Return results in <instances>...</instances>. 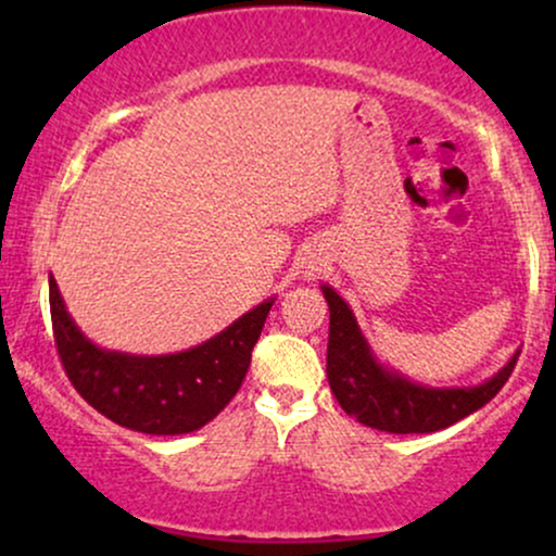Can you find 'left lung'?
I'll return each instance as SVG.
<instances>
[{
	"label": "left lung",
	"instance_id": "obj_1",
	"mask_svg": "<svg viewBox=\"0 0 556 556\" xmlns=\"http://www.w3.org/2000/svg\"><path fill=\"white\" fill-rule=\"evenodd\" d=\"M329 303V348L327 379L337 402L358 424L389 433H431L457 424L483 407L507 384L518 355L507 361L500 374L478 387L437 389L389 371L374 358L358 321L344 300L321 287Z\"/></svg>",
	"mask_w": 556,
	"mask_h": 556
}]
</instances>
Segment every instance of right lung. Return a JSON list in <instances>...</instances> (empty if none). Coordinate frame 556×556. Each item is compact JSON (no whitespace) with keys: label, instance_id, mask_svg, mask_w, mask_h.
Listing matches in <instances>:
<instances>
[{"label":"right lung","instance_id":"right-lung-1","mask_svg":"<svg viewBox=\"0 0 556 556\" xmlns=\"http://www.w3.org/2000/svg\"><path fill=\"white\" fill-rule=\"evenodd\" d=\"M274 300L256 305L198 348L172 355H127L101 350L75 327L60 287L49 279L54 344L67 379L88 405L125 429L177 437L225 410L251 366Z\"/></svg>","mask_w":556,"mask_h":556}]
</instances>
